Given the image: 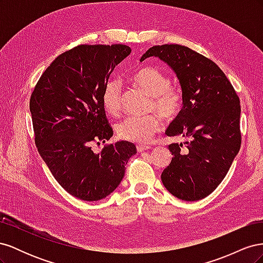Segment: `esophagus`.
<instances>
[{"instance_id":"34e87169","label":"esophagus","mask_w":263,"mask_h":263,"mask_svg":"<svg viewBox=\"0 0 263 263\" xmlns=\"http://www.w3.org/2000/svg\"><path fill=\"white\" fill-rule=\"evenodd\" d=\"M148 149H150V146H148V145H138L137 146V151H138V153H142V151L148 150Z\"/></svg>"}]
</instances>
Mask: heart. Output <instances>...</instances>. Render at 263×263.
Returning a JSON list of instances; mask_svg holds the SVG:
<instances>
[{
    "label": "heart",
    "mask_w": 263,
    "mask_h": 263,
    "mask_svg": "<svg viewBox=\"0 0 263 263\" xmlns=\"http://www.w3.org/2000/svg\"><path fill=\"white\" fill-rule=\"evenodd\" d=\"M130 82L151 97L150 109L155 110L165 121H173L181 113L183 97L179 89L170 86V78L151 66L137 68L129 77ZM102 104L110 115L121 110V89L115 81L106 84L102 95ZM161 128V122L156 115L146 117L130 116L116 127L118 136L134 142H147L151 136Z\"/></svg>",
    "instance_id": "b5f03b06"
}]
</instances>
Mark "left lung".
I'll list each match as a JSON object with an SVG mask.
<instances>
[{
    "instance_id": "8db88e82",
    "label": "left lung",
    "mask_w": 263,
    "mask_h": 263,
    "mask_svg": "<svg viewBox=\"0 0 263 263\" xmlns=\"http://www.w3.org/2000/svg\"><path fill=\"white\" fill-rule=\"evenodd\" d=\"M149 57L166 63L178 78L183 107L166 135L187 139L169 145L173 157L162 184L180 200H202L220 184L239 153V98L216 63L187 47L154 46L140 61Z\"/></svg>"
}]
</instances>
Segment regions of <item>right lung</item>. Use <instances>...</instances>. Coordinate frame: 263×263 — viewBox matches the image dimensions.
Here are the masks:
<instances>
[{
  "mask_svg": "<svg viewBox=\"0 0 263 263\" xmlns=\"http://www.w3.org/2000/svg\"><path fill=\"white\" fill-rule=\"evenodd\" d=\"M130 51L125 45L78 46L54 59L31 94L39 155L59 184L83 201L112 194L137 153L126 140L105 146L100 154L91 147L113 136L102 95L115 67Z\"/></svg>",
  "mask_w": 263,
  "mask_h": 263,
  "instance_id": "add662e5",
  "label": "right lung"
}]
</instances>
